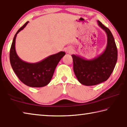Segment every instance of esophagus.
<instances>
[{
    "label": "esophagus",
    "instance_id": "1",
    "mask_svg": "<svg viewBox=\"0 0 127 127\" xmlns=\"http://www.w3.org/2000/svg\"><path fill=\"white\" fill-rule=\"evenodd\" d=\"M65 51L67 53H71L73 52V49L70 48V47H67V48L65 49Z\"/></svg>",
    "mask_w": 127,
    "mask_h": 127
}]
</instances>
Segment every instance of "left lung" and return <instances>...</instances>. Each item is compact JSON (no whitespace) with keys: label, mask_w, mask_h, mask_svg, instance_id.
<instances>
[{"label":"left lung","mask_w":127,"mask_h":127,"mask_svg":"<svg viewBox=\"0 0 127 127\" xmlns=\"http://www.w3.org/2000/svg\"><path fill=\"white\" fill-rule=\"evenodd\" d=\"M98 26L106 32L107 43L102 53L92 59L72 54L73 69L78 81L83 85L93 86L106 81L113 71L117 61L118 52L111 31L100 21Z\"/></svg>","instance_id":"left-lung-1"}]
</instances>
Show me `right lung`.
Wrapping results in <instances>:
<instances>
[{
	"instance_id": "right-lung-1",
	"label": "right lung",
	"mask_w": 127,
	"mask_h": 127,
	"mask_svg": "<svg viewBox=\"0 0 127 127\" xmlns=\"http://www.w3.org/2000/svg\"><path fill=\"white\" fill-rule=\"evenodd\" d=\"M28 23L29 21L26 22L15 34L10 51V62L15 73L21 82L30 87L41 88L50 83L57 64L65 53L61 51L34 63L22 61L16 52L15 40L17 33Z\"/></svg>"
}]
</instances>
